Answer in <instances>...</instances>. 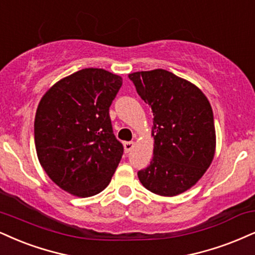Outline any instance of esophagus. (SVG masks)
<instances>
[{"label": "esophagus", "mask_w": 255, "mask_h": 255, "mask_svg": "<svg viewBox=\"0 0 255 255\" xmlns=\"http://www.w3.org/2000/svg\"><path fill=\"white\" fill-rule=\"evenodd\" d=\"M133 146H134V142H125L124 143V149L127 152H130L131 150L133 149Z\"/></svg>", "instance_id": "34e87169"}]
</instances>
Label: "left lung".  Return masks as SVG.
Here are the masks:
<instances>
[{
	"label": "left lung",
	"mask_w": 255,
	"mask_h": 255,
	"mask_svg": "<svg viewBox=\"0 0 255 255\" xmlns=\"http://www.w3.org/2000/svg\"><path fill=\"white\" fill-rule=\"evenodd\" d=\"M128 78L153 113V157L138 178L161 196L184 193L200 181L215 155L209 100L196 85L162 68L134 72Z\"/></svg>",
	"instance_id": "left-lung-1"
}]
</instances>
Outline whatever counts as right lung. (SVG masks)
I'll list each match as a JSON object with an SVG mask.
<instances>
[{"label":"right lung","mask_w":255,"mask_h":255,"mask_svg":"<svg viewBox=\"0 0 255 255\" xmlns=\"http://www.w3.org/2000/svg\"><path fill=\"white\" fill-rule=\"evenodd\" d=\"M123 83L103 68L62 78L41 98L34 121L39 162L62 190L90 197L108 187L123 156L109 109Z\"/></svg>","instance_id":"1"}]
</instances>
